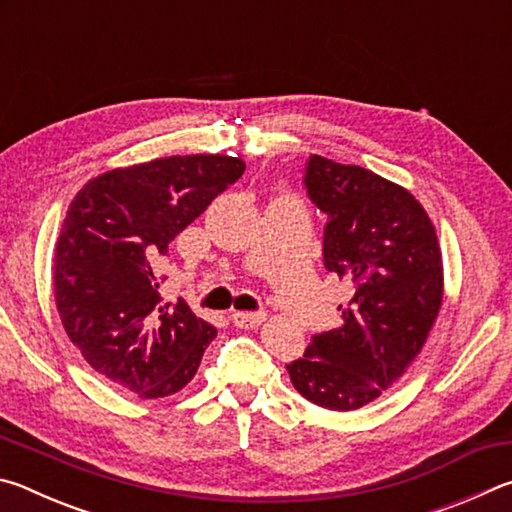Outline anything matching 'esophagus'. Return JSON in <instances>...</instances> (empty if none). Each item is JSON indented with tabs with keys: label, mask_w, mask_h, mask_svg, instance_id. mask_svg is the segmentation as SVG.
Instances as JSON below:
<instances>
[{
	"label": "esophagus",
	"mask_w": 512,
	"mask_h": 512,
	"mask_svg": "<svg viewBox=\"0 0 512 512\" xmlns=\"http://www.w3.org/2000/svg\"><path fill=\"white\" fill-rule=\"evenodd\" d=\"M232 323L241 329H253L264 323V314H253V311H235L232 314Z\"/></svg>",
	"instance_id": "esophagus-1"
}]
</instances>
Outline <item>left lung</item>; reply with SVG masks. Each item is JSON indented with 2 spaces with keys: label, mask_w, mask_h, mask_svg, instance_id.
Masks as SVG:
<instances>
[{
  "label": "left lung",
  "mask_w": 512,
  "mask_h": 512,
  "mask_svg": "<svg viewBox=\"0 0 512 512\" xmlns=\"http://www.w3.org/2000/svg\"><path fill=\"white\" fill-rule=\"evenodd\" d=\"M305 187L327 216L323 262L352 287L343 323L316 334L287 370L305 400L354 411L418 357L443 305L436 228L411 192L354 164L311 155Z\"/></svg>",
  "instance_id": "left-lung-1"
}]
</instances>
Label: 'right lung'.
Segmentation results:
<instances>
[{"label":"right lung","instance_id":"right-lung-1","mask_svg":"<svg viewBox=\"0 0 512 512\" xmlns=\"http://www.w3.org/2000/svg\"><path fill=\"white\" fill-rule=\"evenodd\" d=\"M244 169L230 155H171L101 173L69 203L54 296L69 341L99 375L144 400L194 379L216 327L183 298L162 300V268L171 241Z\"/></svg>","mask_w":512,"mask_h":512}]
</instances>
